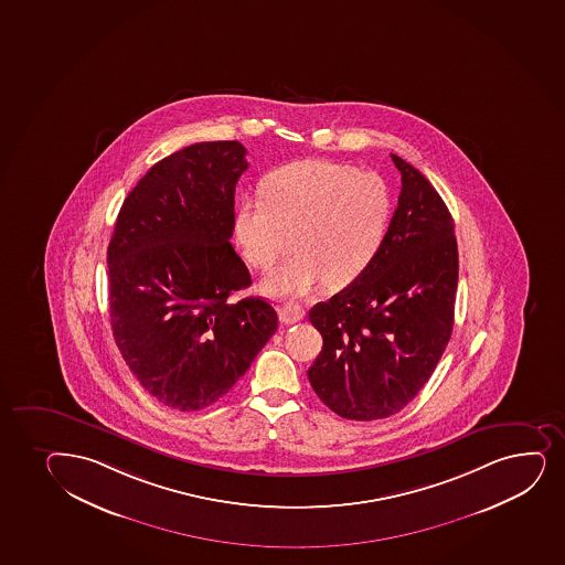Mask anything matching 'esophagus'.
I'll return each instance as SVG.
<instances>
[{
    "label": "esophagus",
    "mask_w": 565,
    "mask_h": 565,
    "mask_svg": "<svg viewBox=\"0 0 565 565\" xmlns=\"http://www.w3.org/2000/svg\"><path fill=\"white\" fill-rule=\"evenodd\" d=\"M306 311L305 308L300 305H289L284 306L281 310H279V319H281V323L286 324H295L298 321H302L305 319Z\"/></svg>",
    "instance_id": "esophagus-1"
}]
</instances>
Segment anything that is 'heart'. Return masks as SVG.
I'll return each instance as SVG.
<instances>
[{"mask_svg": "<svg viewBox=\"0 0 565 565\" xmlns=\"http://www.w3.org/2000/svg\"><path fill=\"white\" fill-rule=\"evenodd\" d=\"M393 196L375 172L329 159H305L270 172L263 196H244L236 241L255 268L273 267L292 236L297 254L274 268L263 289L274 297H305L324 279L345 286L369 267L387 235Z\"/></svg>", "mask_w": 565, "mask_h": 565, "instance_id": "obj_1", "label": "heart"}]
</instances>
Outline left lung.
I'll return each instance as SVG.
<instances>
[{
	"instance_id": "8db88e82",
	"label": "left lung",
	"mask_w": 565,
	"mask_h": 565,
	"mask_svg": "<svg viewBox=\"0 0 565 565\" xmlns=\"http://www.w3.org/2000/svg\"><path fill=\"white\" fill-rule=\"evenodd\" d=\"M391 158L402 191L383 244L348 287L310 310L323 349L308 380L324 406L351 420L404 409L430 380L455 321V222L425 174Z\"/></svg>"
}]
</instances>
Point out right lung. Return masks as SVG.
I'll return each mask as SVG.
<instances>
[{
    "instance_id": "1",
    "label": "right lung",
    "mask_w": 565,
    "mask_h": 565,
    "mask_svg": "<svg viewBox=\"0 0 565 565\" xmlns=\"http://www.w3.org/2000/svg\"><path fill=\"white\" fill-rule=\"evenodd\" d=\"M236 140L196 142L161 159L121 204L107 249L115 342L153 398L178 412L212 406L246 374L278 329L231 244Z\"/></svg>"
}]
</instances>
